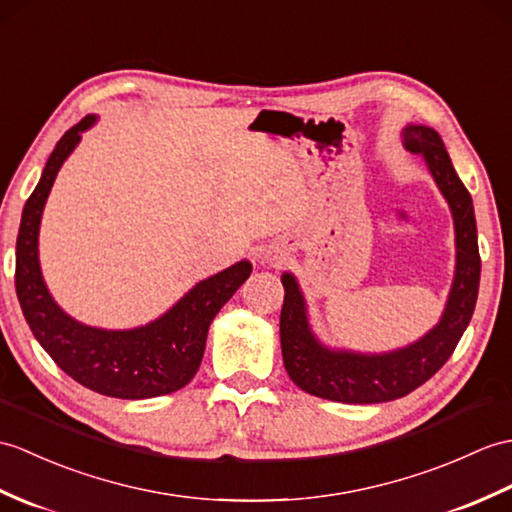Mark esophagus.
I'll use <instances>...</instances> for the list:
<instances>
[{"mask_svg": "<svg viewBox=\"0 0 512 512\" xmlns=\"http://www.w3.org/2000/svg\"><path fill=\"white\" fill-rule=\"evenodd\" d=\"M283 259H285V255L281 251H277V248H268V251L261 255V264L275 268V266L283 264Z\"/></svg>", "mask_w": 512, "mask_h": 512, "instance_id": "34e87169", "label": "esophagus"}]
</instances>
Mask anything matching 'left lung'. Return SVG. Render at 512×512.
<instances>
[{"mask_svg":"<svg viewBox=\"0 0 512 512\" xmlns=\"http://www.w3.org/2000/svg\"><path fill=\"white\" fill-rule=\"evenodd\" d=\"M403 146L423 157L436 187L451 209L456 231V270L441 320L417 342L386 353H358L331 349L320 342L307 316L301 285L290 272H283L281 307V353L292 382L314 397L340 403H382L425 384L465 334L475 310L480 288L478 229L473 200L462 185L447 154L441 135L430 126L408 124L401 130Z\"/></svg>","mask_w":512,"mask_h":512,"instance_id":"1","label":"left lung"}]
</instances>
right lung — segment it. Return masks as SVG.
I'll use <instances>...</instances> for the list:
<instances>
[{
	"label": "right lung",
	"instance_id": "1",
	"mask_svg": "<svg viewBox=\"0 0 512 512\" xmlns=\"http://www.w3.org/2000/svg\"><path fill=\"white\" fill-rule=\"evenodd\" d=\"M95 122L98 117L87 115L61 137L23 207L15 272L19 305L34 338L78 384L117 399L170 395L194 379L211 320L251 277L253 266L242 259L218 275L198 281L168 312L133 329L91 327L61 310L41 272V216L58 170L80 144L82 133Z\"/></svg>",
	"mask_w": 512,
	"mask_h": 512
}]
</instances>
